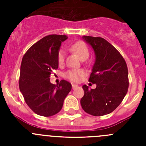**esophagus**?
I'll list each match as a JSON object with an SVG mask.
<instances>
[{
	"instance_id": "1",
	"label": "esophagus",
	"mask_w": 146,
	"mask_h": 146,
	"mask_svg": "<svg viewBox=\"0 0 146 146\" xmlns=\"http://www.w3.org/2000/svg\"><path fill=\"white\" fill-rule=\"evenodd\" d=\"M77 88V85L72 84V89H73V90H74V89H75V88Z\"/></svg>"
}]
</instances>
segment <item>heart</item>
<instances>
[{
	"label": "heart",
	"instance_id": "obj_1",
	"mask_svg": "<svg viewBox=\"0 0 146 146\" xmlns=\"http://www.w3.org/2000/svg\"><path fill=\"white\" fill-rule=\"evenodd\" d=\"M70 50L73 52L77 54L80 59H86L88 57L89 51L86 44L82 42H78L72 44L70 47ZM65 59V52L64 50L59 51L58 55V62L59 64H62L64 63ZM83 75V72L81 70H70L67 72L66 77L71 81L73 82H78L80 80L81 77Z\"/></svg>",
	"mask_w": 146,
	"mask_h": 146
}]
</instances>
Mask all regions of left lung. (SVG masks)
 Returning <instances> with one entry per match:
<instances>
[{"label": "left lung", "instance_id": "obj_1", "mask_svg": "<svg viewBox=\"0 0 146 146\" xmlns=\"http://www.w3.org/2000/svg\"><path fill=\"white\" fill-rule=\"evenodd\" d=\"M82 39L91 47L95 55L89 82L95 89L84 85L85 94L80 104L86 113L102 116L116 109L129 87L128 69L126 61L111 44L101 37L83 36Z\"/></svg>", "mask_w": 146, "mask_h": 146}]
</instances>
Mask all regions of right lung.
<instances>
[{
  "mask_svg": "<svg viewBox=\"0 0 146 146\" xmlns=\"http://www.w3.org/2000/svg\"><path fill=\"white\" fill-rule=\"evenodd\" d=\"M68 37L49 35L40 39L27 51L22 60L19 87L26 104L38 115L49 117L61 110L72 85L61 80L59 85L50 82V74L58 69V55Z\"/></svg>",
  "mask_w": 146,
  "mask_h": 146,
  "instance_id": "right-lung-1",
  "label": "right lung"
}]
</instances>
